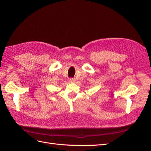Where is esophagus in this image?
Wrapping results in <instances>:
<instances>
[{"label":"esophagus","instance_id":"1","mask_svg":"<svg viewBox=\"0 0 151 151\" xmlns=\"http://www.w3.org/2000/svg\"><path fill=\"white\" fill-rule=\"evenodd\" d=\"M75 81H76V79L74 78H70L69 79L70 83H74V82H75Z\"/></svg>","mask_w":151,"mask_h":151}]
</instances>
